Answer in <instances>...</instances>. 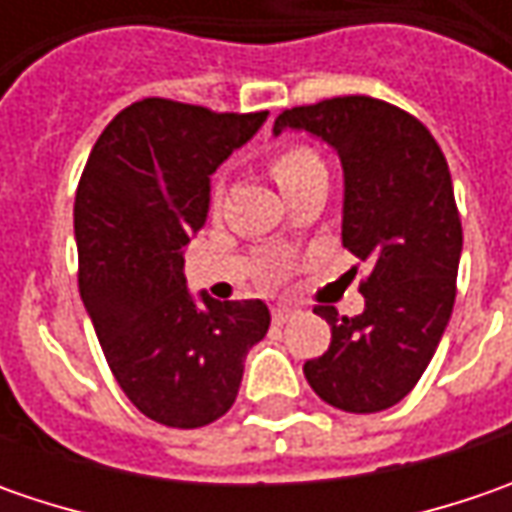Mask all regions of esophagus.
<instances>
[{
	"label": "esophagus",
	"instance_id": "esophagus-1",
	"mask_svg": "<svg viewBox=\"0 0 512 512\" xmlns=\"http://www.w3.org/2000/svg\"><path fill=\"white\" fill-rule=\"evenodd\" d=\"M290 316H293L290 307H273V325H285L290 322Z\"/></svg>",
	"mask_w": 512,
	"mask_h": 512
}]
</instances>
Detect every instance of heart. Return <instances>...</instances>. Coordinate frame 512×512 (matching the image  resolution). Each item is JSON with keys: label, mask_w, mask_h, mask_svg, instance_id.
Segmentation results:
<instances>
[{"label": "heart", "mask_w": 512, "mask_h": 512, "mask_svg": "<svg viewBox=\"0 0 512 512\" xmlns=\"http://www.w3.org/2000/svg\"><path fill=\"white\" fill-rule=\"evenodd\" d=\"M267 165H270V173H273L276 185L282 187L285 193L293 185H299L310 173L325 170L322 159L310 148H305V145H282V148H276L270 153ZM216 193H219V187H216Z\"/></svg>", "instance_id": "b5f03b06"}]
</instances>
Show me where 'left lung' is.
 Instances as JSON below:
<instances>
[{
	"mask_svg": "<svg viewBox=\"0 0 512 512\" xmlns=\"http://www.w3.org/2000/svg\"><path fill=\"white\" fill-rule=\"evenodd\" d=\"M287 128L339 153L342 245L367 265L359 316L313 310L330 347L305 362L307 384L344 413H379L422 379L456 302L462 219L447 159L416 116L370 96L282 110L273 133Z\"/></svg>",
	"mask_w": 512,
	"mask_h": 512,
	"instance_id": "left-lung-1",
	"label": "left lung"
}]
</instances>
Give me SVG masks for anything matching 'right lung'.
Returning a JSON list of instances; mask_svg holds the SVG:
<instances>
[{"mask_svg":"<svg viewBox=\"0 0 512 512\" xmlns=\"http://www.w3.org/2000/svg\"><path fill=\"white\" fill-rule=\"evenodd\" d=\"M142 99L113 116L76 187L79 293L102 353L133 407L168 427H205L236 402L247 350L262 342V299L193 302L185 247L202 230L210 176L265 125Z\"/></svg>","mask_w":512,"mask_h":512,"instance_id":"obj_1","label":"right lung"}]
</instances>
